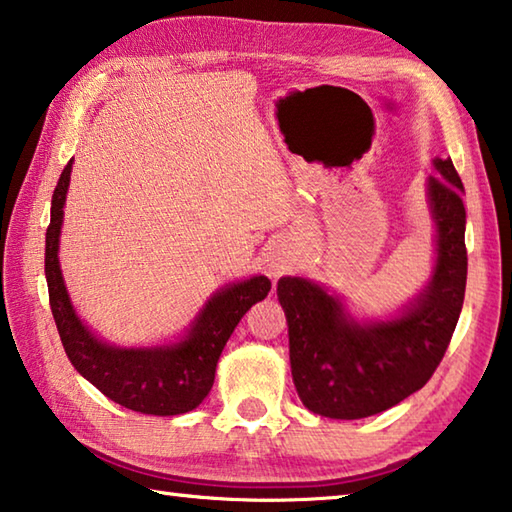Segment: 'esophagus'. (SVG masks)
<instances>
[{"mask_svg": "<svg viewBox=\"0 0 512 512\" xmlns=\"http://www.w3.org/2000/svg\"><path fill=\"white\" fill-rule=\"evenodd\" d=\"M289 257L282 253V250H273L271 257H268V271H271L273 275H282L289 271Z\"/></svg>", "mask_w": 512, "mask_h": 512, "instance_id": "esophagus-1", "label": "esophagus"}]
</instances>
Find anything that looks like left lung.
Returning a JSON list of instances; mask_svg holds the SVG:
<instances>
[{"label":"left lung","instance_id":"obj_1","mask_svg":"<svg viewBox=\"0 0 512 512\" xmlns=\"http://www.w3.org/2000/svg\"><path fill=\"white\" fill-rule=\"evenodd\" d=\"M427 201L436 262L418 296L395 316L357 320L343 300L307 277H280L291 375L302 404L334 420H359L420 391L443 361L465 298L463 183L452 160H433Z\"/></svg>","mask_w":512,"mask_h":512}]
</instances>
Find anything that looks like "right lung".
I'll return each instance as SVG.
<instances>
[{
    "label": "right lung",
    "mask_w": 512,
    "mask_h": 512,
    "mask_svg": "<svg viewBox=\"0 0 512 512\" xmlns=\"http://www.w3.org/2000/svg\"><path fill=\"white\" fill-rule=\"evenodd\" d=\"M72 162L60 173L51 196V221L45 244V275L49 305L60 341L72 366L99 391L126 409L146 415H180L196 409L212 391L216 363L230 334L255 302L271 291V280L253 275L225 284L198 311L185 336L153 348H119L101 341L83 323L69 300L58 262L60 228Z\"/></svg>",
    "instance_id": "add662e5"
}]
</instances>
